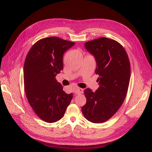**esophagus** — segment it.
<instances>
[{"instance_id":"esophagus-1","label":"esophagus","mask_w":152,"mask_h":152,"mask_svg":"<svg viewBox=\"0 0 152 152\" xmlns=\"http://www.w3.org/2000/svg\"><path fill=\"white\" fill-rule=\"evenodd\" d=\"M83 92V89L81 88H79V87H78V88H76L74 90V93H75L76 94H81Z\"/></svg>"}]
</instances>
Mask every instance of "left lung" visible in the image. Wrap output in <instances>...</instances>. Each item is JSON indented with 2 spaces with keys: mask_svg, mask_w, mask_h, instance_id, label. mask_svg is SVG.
<instances>
[{
  "mask_svg": "<svg viewBox=\"0 0 152 152\" xmlns=\"http://www.w3.org/2000/svg\"><path fill=\"white\" fill-rule=\"evenodd\" d=\"M85 48L97 63L100 87L95 92L87 88L86 103L82 113L87 120L103 123L112 117L122 105L128 89L131 66L124 47L115 40L100 37L87 42Z\"/></svg>",
  "mask_w": 152,
  "mask_h": 152,
  "instance_id": "1",
  "label": "left lung"
}]
</instances>
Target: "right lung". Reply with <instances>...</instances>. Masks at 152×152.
Here are the masks:
<instances>
[{"label":"right lung","instance_id":"obj_1","mask_svg":"<svg viewBox=\"0 0 152 152\" xmlns=\"http://www.w3.org/2000/svg\"><path fill=\"white\" fill-rule=\"evenodd\" d=\"M57 37L39 40L29 50L24 65V85L29 105L47 123H55L65 115L73 98L56 80L63 70L64 52L75 45Z\"/></svg>","mask_w":152,"mask_h":152}]
</instances>
